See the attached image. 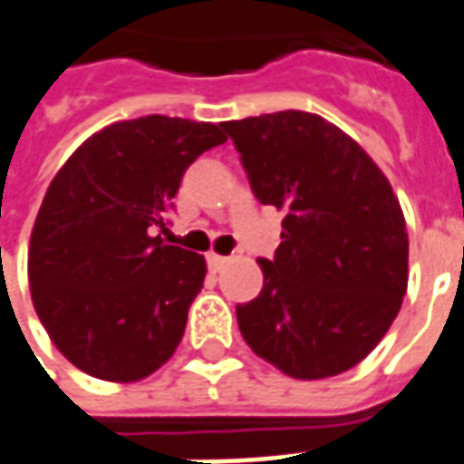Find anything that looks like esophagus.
Masks as SVG:
<instances>
[{"label":"esophagus","instance_id":"obj_1","mask_svg":"<svg viewBox=\"0 0 464 464\" xmlns=\"http://www.w3.org/2000/svg\"><path fill=\"white\" fill-rule=\"evenodd\" d=\"M228 261H231V258H228V256L210 254V256H208V266H210V271H216V274H218V271H223V266L228 264Z\"/></svg>","mask_w":464,"mask_h":464}]
</instances>
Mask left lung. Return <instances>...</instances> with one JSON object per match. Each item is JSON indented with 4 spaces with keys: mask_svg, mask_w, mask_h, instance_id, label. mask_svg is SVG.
Segmentation results:
<instances>
[{
    "mask_svg": "<svg viewBox=\"0 0 464 464\" xmlns=\"http://www.w3.org/2000/svg\"><path fill=\"white\" fill-rule=\"evenodd\" d=\"M254 196L284 210L264 288L236 306L254 354L294 379L359 364L397 319L410 238L400 200L364 148L314 112L221 122Z\"/></svg>",
    "mask_w": 464,
    "mask_h": 464,
    "instance_id": "1",
    "label": "left lung"
}]
</instances>
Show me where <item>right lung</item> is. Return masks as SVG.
<instances>
[{"instance_id":"obj_1","label":"right lung","mask_w":464,"mask_h":464,"mask_svg":"<svg viewBox=\"0 0 464 464\" xmlns=\"http://www.w3.org/2000/svg\"><path fill=\"white\" fill-rule=\"evenodd\" d=\"M221 125L148 115L87 138L52 178L27 256L42 326L74 367L105 382H140L173 356L206 258L155 228Z\"/></svg>"}]
</instances>
